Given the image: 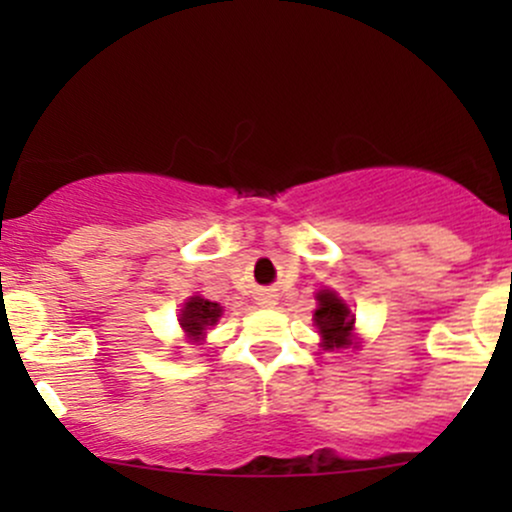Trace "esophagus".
Masks as SVG:
<instances>
[{
  "instance_id": "34e87169",
  "label": "esophagus",
  "mask_w": 512,
  "mask_h": 512,
  "mask_svg": "<svg viewBox=\"0 0 512 512\" xmlns=\"http://www.w3.org/2000/svg\"><path fill=\"white\" fill-rule=\"evenodd\" d=\"M257 301H260V305H274V296L272 293H260V296H257Z\"/></svg>"
}]
</instances>
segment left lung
Instances as JSON below:
<instances>
[{"label":"left lung","mask_w":512,"mask_h":512,"mask_svg":"<svg viewBox=\"0 0 512 512\" xmlns=\"http://www.w3.org/2000/svg\"><path fill=\"white\" fill-rule=\"evenodd\" d=\"M320 308L315 310V325L320 330L327 346H344L349 344L351 330H354V315L346 308L342 298H337L334 291L317 293Z\"/></svg>","instance_id":"obj_1"}]
</instances>
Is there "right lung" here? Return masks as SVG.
Instances as JSON below:
<instances>
[{
  "mask_svg": "<svg viewBox=\"0 0 512 512\" xmlns=\"http://www.w3.org/2000/svg\"><path fill=\"white\" fill-rule=\"evenodd\" d=\"M219 317H221L219 303H211L202 296H192L190 301L185 303V308H182L180 325L192 339H199L204 332H207V327L216 325V320H219Z\"/></svg>",
  "mask_w": 512,
  "mask_h": 512,
  "instance_id": "add662e5",
  "label": "right lung"
}]
</instances>
